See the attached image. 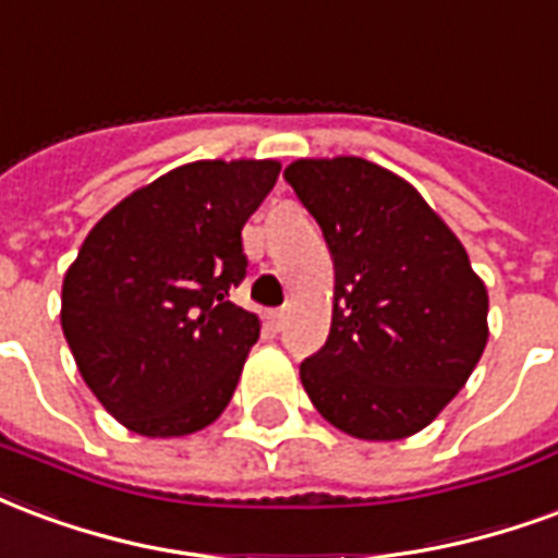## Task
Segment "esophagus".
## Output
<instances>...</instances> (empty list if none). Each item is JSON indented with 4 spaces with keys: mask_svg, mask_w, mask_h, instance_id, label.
I'll return each instance as SVG.
<instances>
[{
    "mask_svg": "<svg viewBox=\"0 0 558 558\" xmlns=\"http://www.w3.org/2000/svg\"><path fill=\"white\" fill-rule=\"evenodd\" d=\"M267 324L274 329H282L284 327V312L279 308V312H267Z\"/></svg>",
    "mask_w": 558,
    "mask_h": 558,
    "instance_id": "obj_1",
    "label": "esophagus"
}]
</instances>
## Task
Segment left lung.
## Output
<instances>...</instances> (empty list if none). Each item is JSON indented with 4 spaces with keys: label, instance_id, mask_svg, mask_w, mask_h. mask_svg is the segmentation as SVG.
Listing matches in <instances>:
<instances>
[{
    "label": "left lung",
    "instance_id": "left-lung-1",
    "mask_svg": "<svg viewBox=\"0 0 558 558\" xmlns=\"http://www.w3.org/2000/svg\"><path fill=\"white\" fill-rule=\"evenodd\" d=\"M284 181L318 219L332 270L327 344L306 396L356 440L428 428L485 353L487 288L416 186L363 157H300Z\"/></svg>",
    "mask_w": 558,
    "mask_h": 558
}]
</instances>
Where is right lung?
Instances as JSON below:
<instances>
[{
	"instance_id": "1",
	"label": "right lung",
	"mask_w": 558,
	"mask_h": 558,
	"mask_svg": "<svg viewBox=\"0 0 558 558\" xmlns=\"http://www.w3.org/2000/svg\"><path fill=\"white\" fill-rule=\"evenodd\" d=\"M279 160H195L133 190L88 231L62 282V329L85 386L142 437L217 422L262 320L234 306L240 231Z\"/></svg>"
}]
</instances>
